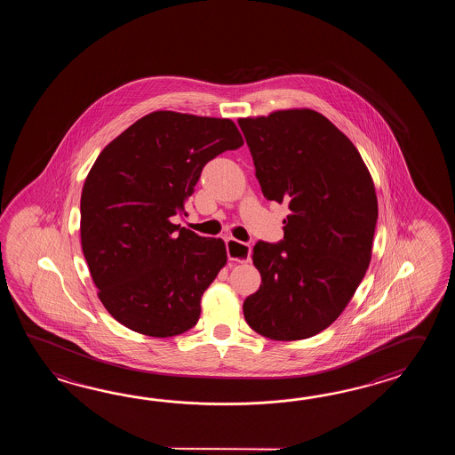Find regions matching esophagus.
<instances>
[{
	"label": "esophagus",
	"instance_id": "esophagus-1",
	"mask_svg": "<svg viewBox=\"0 0 455 455\" xmlns=\"http://www.w3.org/2000/svg\"><path fill=\"white\" fill-rule=\"evenodd\" d=\"M226 249H228V257L229 260L249 261L251 260V249L249 243L235 241V239H226Z\"/></svg>",
	"mask_w": 455,
	"mask_h": 455
}]
</instances>
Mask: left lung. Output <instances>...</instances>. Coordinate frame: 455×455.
I'll return each instance as SVG.
<instances>
[{"mask_svg":"<svg viewBox=\"0 0 455 455\" xmlns=\"http://www.w3.org/2000/svg\"><path fill=\"white\" fill-rule=\"evenodd\" d=\"M237 124L265 198L290 208L283 241L253 247L261 284L243 300V317L267 339H309L339 319L368 270L378 223L372 179L355 145L315 110Z\"/></svg>","mask_w":455,"mask_h":455,"instance_id":"left-lung-1","label":"left lung"}]
</instances>
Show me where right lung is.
I'll return each instance as SVG.
<instances>
[{"label": "right lung", "mask_w": 455, "mask_h": 455, "mask_svg": "<svg viewBox=\"0 0 455 455\" xmlns=\"http://www.w3.org/2000/svg\"><path fill=\"white\" fill-rule=\"evenodd\" d=\"M242 145L229 118L157 110L97 157L81 194V245L99 299L126 329L165 339L200 319L226 245L172 218L187 216L204 164Z\"/></svg>", "instance_id": "obj_1"}]
</instances>
